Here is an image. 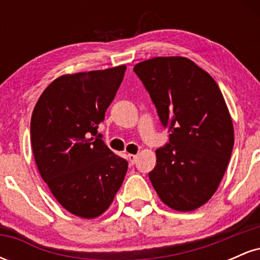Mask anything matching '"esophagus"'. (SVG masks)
I'll return each mask as SVG.
<instances>
[{
	"label": "esophagus",
	"instance_id": "1",
	"mask_svg": "<svg viewBox=\"0 0 260 260\" xmlns=\"http://www.w3.org/2000/svg\"><path fill=\"white\" fill-rule=\"evenodd\" d=\"M127 157H128V161H129L131 165H133V164L137 161V157H138V156H137V155H134V154H128Z\"/></svg>",
	"mask_w": 260,
	"mask_h": 260
}]
</instances>
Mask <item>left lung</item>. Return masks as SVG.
I'll return each mask as SVG.
<instances>
[{
  "mask_svg": "<svg viewBox=\"0 0 260 260\" xmlns=\"http://www.w3.org/2000/svg\"><path fill=\"white\" fill-rule=\"evenodd\" d=\"M133 70L171 133L169 144L155 151L151 184L169 208L196 210L216 192L234 148L222 92L210 74L181 56L147 59Z\"/></svg>",
  "mask_w": 260,
  "mask_h": 260,
  "instance_id": "8db88e82",
  "label": "left lung"
}]
</instances>
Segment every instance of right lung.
Listing matches in <instances>:
<instances>
[{
    "label": "right lung",
    "instance_id": "obj_1",
    "mask_svg": "<svg viewBox=\"0 0 260 260\" xmlns=\"http://www.w3.org/2000/svg\"><path fill=\"white\" fill-rule=\"evenodd\" d=\"M126 66L63 74L50 83L31 115L35 162L56 201L73 215L95 219L109 209L128 162L95 138Z\"/></svg>",
    "mask_w": 260,
    "mask_h": 260
}]
</instances>
